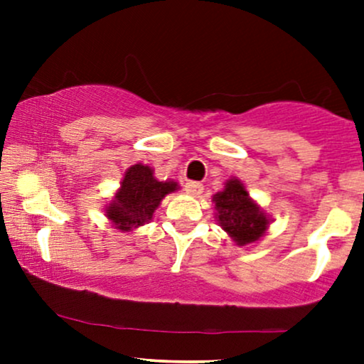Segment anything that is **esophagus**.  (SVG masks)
I'll list each match as a JSON object with an SVG mask.
<instances>
[{"label": "esophagus", "mask_w": 364, "mask_h": 364, "mask_svg": "<svg viewBox=\"0 0 364 364\" xmlns=\"http://www.w3.org/2000/svg\"><path fill=\"white\" fill-rule=\"evenodd\" d=\"M186 191L188 193H192V196H200V193L203 192V186H202L200 182L191 181V182L186 183Z\"/></svg>", "instance_id": "1"}]
</instances>
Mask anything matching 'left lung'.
<instances>
[{"label":"left lung","mask_w":364,"mask_h":364,"mask_svg":"<svg viewBox=\"0 0 364 364\" xmlns=\"http://www.w3.org/2000/svg\"><path fill=\"white\" fill-rule=\"evenodd\" d=\"M213 202L218 223L237 242V245L257 242L265 233L267 215L248 197V192L238 178H230L225 183V188L213 196Z\"/></svg>","instance_id":"obj_1"}]
</instances>
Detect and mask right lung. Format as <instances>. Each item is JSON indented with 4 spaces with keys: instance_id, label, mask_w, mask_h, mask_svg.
<instances>
[{
    "instance_id": "right-lung-1",
    "label": "right lung",
    "mask_w": 364,
    "mask_h": 364,
    "mask_svg": "<svg viewBox=\"0 0 364 364\" xmlns=\"http://www.w3.org/2000/svg\"><path fill=\"white\" fill-rule=\"evenodd\" d=\"M176 188V182H159L151 167L136 164L124 176L116 200L109 203L107 217L122 232L144 225L162 198Z\"/></svg>"
}]
</instances>
